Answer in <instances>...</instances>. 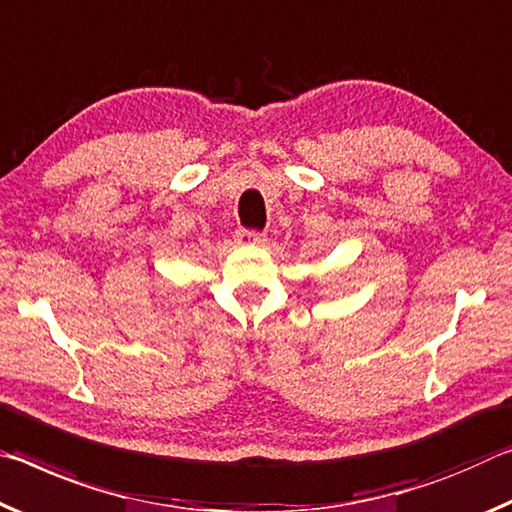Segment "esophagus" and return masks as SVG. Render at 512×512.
<instances>
[{
    "mask_svg": "<svg viewBox=\"0 0 512 512\" xmlns=\"http://www.w3.org/2000/svg\"><path fill=\"white\" fill-rule=\"evenodd\" d=\"M238 242H240V245H256V242H261V233H258V231H240Z\"/></svg>",
    "mask_w": 512,
    "mask_h": 512,
    "instance_id": "34e87169",
    "label": "esophagus"
}]
</instances>
